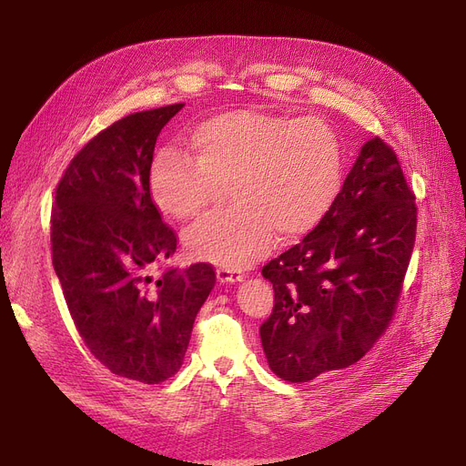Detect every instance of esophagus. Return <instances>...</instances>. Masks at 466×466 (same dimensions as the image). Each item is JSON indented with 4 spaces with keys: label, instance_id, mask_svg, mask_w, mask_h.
<instances>
[{
    "label": "esophagus",
    "instance_id": "1",
    "mask_svg": "<svg viewBox=\"0 0 466 466\" xmlns=\"http://www.w3.org/2000/svg\"><path fill=\"white\" fill-rule=\"evenodd\" d=\"M217 278L220 283H234V281H241L243 276L239 270H234V268H228V266H218L217 268Z\"/></svg>",
    "mask_w": 466,
    "mask_h": 466
}]
</instances>
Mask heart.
Returning a JSON list of instances; mask_svg holds the SVG:
<instances>
[{"label": "heart", "mask_w": 466, "mask_h": 466, "mask_svg": "<svg viewBox=\"0 0 466 466\" xmlns=\"http://www.w3.org/2000/svg\"><path fill=\"white\" fill-rule=\"evenodd\" d=\"M190 145L192 155L169 147L155 157L153 202L162 215L187 223L230 187L236 204L185 236L192 258L228 268L255 262L276 232L281 241L311 232L344 179L336 132L317 116L234 109L200 122Z\"/></svg>", "instance_id": "obj_1"}]
</instances>
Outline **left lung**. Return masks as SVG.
<instances>
[{"label":"left lung","mask_w":466,"mask_h":466,"mask_svg":"<svg viewBox=\"0 0 466 466\" xmlns=\"http://www.w3.org/2000/svg\"><path fill=\"white\" fill-rule=\"evenodd\" d=\"M415 228V194L395 151L366 141L327 217L262 266L274 308L260 341L274 374L309 381L374 348L393 321Z\"/></svg>","instance_id":"obj_1"}]
</instances>
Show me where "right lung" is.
<instances>
[{
    "label": "right lung",
    "mask_w": 466,
    "mask_h": 466,
    "mask_svg": "<svg viewBox=\"0 0 466 466\" xmlns=\"http://www.w3.org/2000/svg\"><path fill=\"white\" fill-rule=\"evenodd\" d=\"M185 104L120 118L71 158L51 213L53 266L85 346L107 370L160 383L183 364L215 285L209 262L166 266L177 248L151 196L155 145Z\"/></svg>",
    "instance_id": "obj_1"
}]
</instances>
